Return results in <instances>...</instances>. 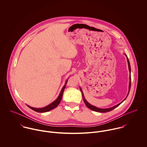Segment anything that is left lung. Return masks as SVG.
<instances>
[{"instance_id":"obj_1","label":"left lung","mask_w":147,"mask_h":147,"mask_svg":"<svg viewBox=\"0 0 147 147\" xmlns=\"http://www.w3.org/2000/svg\"><path fill=\"white\" fill-rule=\"evenodd\" d=\"M125 55V56L126 57V58H127V63H128V69H129V85H128V94L126 96V98L120 103H119L117 105H115L113 107H109V108H105V109H103V108H99V107H97L95 106H93V105H91L90 104H89L85 99V97H84V93H83V92L81 88V87H80V90H81L82 93V96H83V100H84V103L85 104L86 106L89 108L90 109V110H93V111H97V112H100V113H106V112H108V111H110L113 109H114L115 108H116L117 106H118L119 105H121L125 100L126 99V98L127 97L128 94H129V90H130V88H131V67H130V63H129V61L128 60V58L126 54H124Z\"/></svg>"}]
</instances>
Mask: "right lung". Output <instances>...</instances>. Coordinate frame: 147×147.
<instances>
[{"instance_id":"obj_1","label":"right lung","mask_w":147,"mask_h":147,"mask_svg":"<svg viewBox=\"0 0 147 147\" xmlns=\"http://www.w3.org/2000/svg\"><path fill=\"white\" fill-rule=\"evenodd\" d=\"M68 79L66 80V82H65V84L64 85V86H63V88H62L61 90V92L58 96V97H57V98L53 102H51L50 104L44 107H41V108H36V107H31L29 105H26L29 108H30L31 109H32L33 110L36 111V112H38V113H45V112H47V111H49L53 109H54V108H55L59 104V103L61 102V101L62 100V96H63V92H64V90L65 88V85L67 83V82H68Z\"/></svg>"}]
</instances>
